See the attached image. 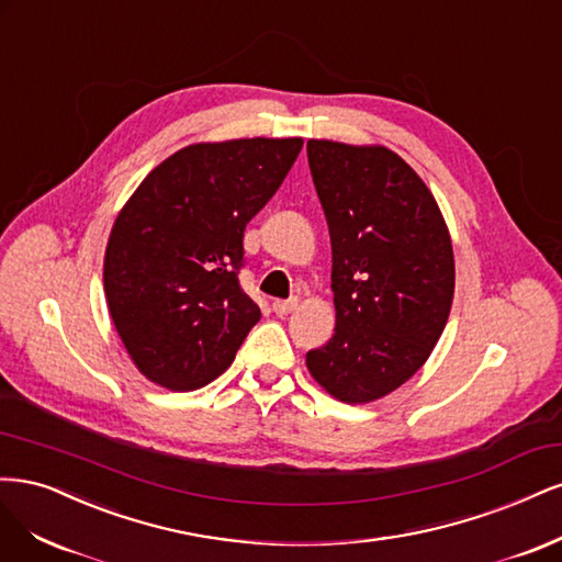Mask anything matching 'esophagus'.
I'll return each instance as SVG.
<instances>
[{
    "label": "esophagus",
    "mask_w": 562,
    "mask_h": 562,
    "mask_svg": "<svg viewBox=\"0 0 562 562\" xmlns=\"http://www.w3.org/2000/svg\"><path fill=\"white\" fill-rule=\"evenodd\" d=\"M299 307V299H292V301H276L273 303V311H276V315H280V317H284V315H289V313H294Z\"/></svg>",
    "instance_id": "34e87169"
}]
</instances>
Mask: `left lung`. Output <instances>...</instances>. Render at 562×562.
<instances>
[{"mask_svg": "<svg viewBox=\"0 0 562 562\" xmlns=\"http://www.w3.org/2000/svg\"><path fill=\"white\" fill-rule=\"evenodd\" d=\"M331 235L336 329L305 367L334 400L369 404L418 371L456 292L450 233L431 191L380 144L307 139Z\"/></svg>", "mask_w": 562, "mask_h": 562, "instance_id": "left-lung-1", "label": "left lung"}]
</instances>
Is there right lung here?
I'll return each instance as SVG.
<instances>
[{"mask_svg":"<svg viewBox=\"0 0 562 562\" xmlns=\"http://www.w3.org/2000/svg\"><path fill=\"white\" fill-rule=\"evenodd\" d=\"M301 147V137L189 144L121 207L104 251V296L151 383L172 392L212 383L259 322L238 282L243 235Z\"/></svg>","mask_w":562,"mask_h":562,"instance_id":"add662e5","label":"right lung"}]
</instances>
